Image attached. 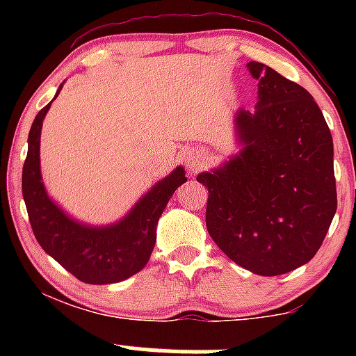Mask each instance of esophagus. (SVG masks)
<instances>
[{
	"label": "esophagus",
	"instance_id": "34e87169",
	"mask_svg": "<svg viewBox=\"0 0 356 356\" xmlns=\"http://www.w3.org/2000/svg\"><path fill=\"white\" fill-rule=\"evenodd\" d=\"M206 164V155L202 152H191L186 155V165L191 172H197Z\"/></svg>",
	"mask_w": 356,
	"mask_h": 356
}]
</instances>
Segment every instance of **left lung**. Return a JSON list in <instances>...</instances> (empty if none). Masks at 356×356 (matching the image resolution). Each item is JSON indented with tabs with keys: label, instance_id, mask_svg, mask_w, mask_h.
Here are the masks:
<instances>
[{
	"label": "left lung",
	"instance_id": "left-lung-1",
	"mask_svg": "<svg viewBox=\"0 0 356 356\" xmlns=\"http://www.w3.org/2000/svg\"><path fill=\"white\" fill-rule=\"evenodd\" d=\"M256 112L236 117L243 150L197 175L209 191L207 232L220 251L261 276L303 266L337 212L333 140L308 90L259 61Z\"/></svg>",
	"mask_w": 356,
	"mask_h": 356
}]
</instances>
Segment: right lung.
Wrapping results in <instances>:
<instances>
[{"label": "right lung", "mask_w": 356, "mask_h": 356, "mask_svg": "<svg viewBox=\"0 0 356 356\" xmlns=\"http://www.w3.org/2000/svg\"><path fill=\"white\" fill-rule=\"evenodd\" d=\"M50 105L51 102L40 110L31 125L22 177L23 199L35 238L44 252L83 283L124 281L140 271L152 254L159 218L175 189L187 181L184 169L177 167L154 186L118 224L88 227L75 222L50 201L40 174V134Z\"/></svg>", "instance_id": "add662e5"}]
</instances>
